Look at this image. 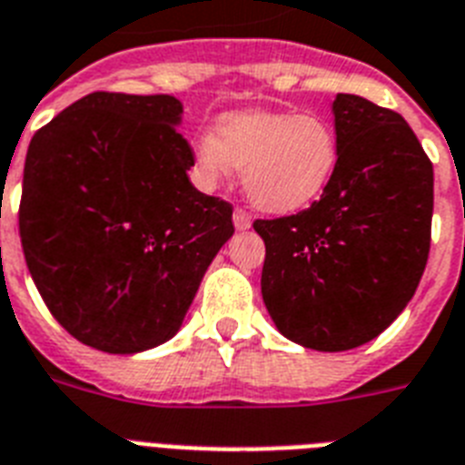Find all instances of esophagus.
<instances>
[{
  "instance_id": "1",
  "label": "esophagus",
  "mask_w": 465,
  "mask_h": 465,
  "mask_svg": "<svg viewBox=\"0 0 465 465\" xmlns=\"http://www.w3.org/2000/svg\"><path fill=\"white\" fill-rule=\"evenodd\" d=\"M233 226H236L239 232L251 229V214L245 213V210H241V207H236V210H233Z\"/></svg>"
}]
</instances>
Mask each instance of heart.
I'll return each mask as SVG.
<instances>
[{"label":"heart","mask_w":465,"mask_h":465,"mask_svg":"<svg viewBox=\"0 0 465 465\" xmlns=\"http://www.w3.org/2000/svg\"><path fill=\"white\" fill-rule=\"evenodd\" d=\"M195 167L213 186L233 167L252 205L265 213H296L324 193L339 164L337 131L318 114L239 112L214 134H200Z\"/></svg>","instance_id":"1"}]
</instances>
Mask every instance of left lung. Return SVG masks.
Returning <instances> with one entry per match:
<instances>
[{"label":"left lung","mask_w":465,"mask_h":465,"mask_svg":"<svg viewBox=\"0 0 465 465\" xmlns=\"http://www.w3.org/2000/svg\"><path fill=\"white\" fill-rule=\"evenodd\" d=\"M334 179L318 203L258 220L262 301L286 339L349 351L394 322L420 284L432 229V162L401 114L339 93Z\"/></svg>","instance_id":"left-lung-1"}]
</instances>
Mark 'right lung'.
<instances>
[{
  "instance_id": "obj_1",
  "label": "right lung",
  "mask_w": 465,
  "mask_h": 465,
  "mask_svg": "<svg viewBox=\"0 0 465 465\" xmlns=\"http://www.w3.org/2000/svg\"><path fill=\"white\" fill-rule=\"evenodd\" d=\"M173 95L93 93L33 135L18 229L56 322L104 353H141L181 330L232 239V205L188 179Z\"/></svg>"
}]
</instances>
